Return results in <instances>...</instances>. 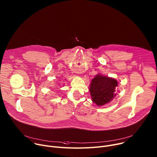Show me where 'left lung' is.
Listing matches in <instances>:
<instances>
[{
	"label": "left lung",
	"mask_w": 157,
	"mask_h": 157,
	"mask_svg": "<svg viewBox=\"0 0 157 157\" xmlns=\"http://www.w3.org/2000/svg\"><path fill=\"white\" fill-rule=\"evenodd\" d=\"M117 79L98 74L92 79L90 85L91 100L98 106H103L111 101L117 95Z\"/></svg>",
	"instance_id": "1"
}]
</instances>
